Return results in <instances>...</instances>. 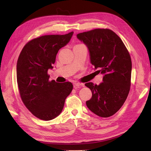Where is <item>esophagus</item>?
Wrapping results in <instances>:
<instances>
[{
	"mask_svg": "<svg viewBox=\"0 0 151 151\" xmlns=\"http://www.w3.org/2000/svg\"><path fill=\"white\" fill-rule=\"evenodd\" d=\"M83 84H82V83H80V82H74L73 83V86H74V88H79L80 86H81Z\"/></svg>",
	"mask_w": 151,
	"mask_h": 151,
	"instance_id": "1",
	"label": "esophagus"
}]
</instances>
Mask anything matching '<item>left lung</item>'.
<instances>
[{
	"label": "left lung",
	"instance_id": "left-lung-1",
	"mask_svg": "<svg viewBox=\"0 0 151 151\" xmlns=\"http://www.w3.org/2000/svg\"><path fill=\"white\" fill-rule=\"evenodd\" d=\"M89 50L94 69L103 75L99 85L85 84L92 92L86 105L99 117H108L119 110L129 93L132 61L121 38L113 31L98 28L76 35Z\"/></svg>",
	"mask_w": 151,
	"mask_h": 151
}]
</instances>
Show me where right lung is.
I'll return each instance as SVG.
<instances>
[{
  "instance_id": "add662e5",
  "label": "right lung",
  "mask_w": 151,
  "mask_h": 151,
  "mask_svg": "<svg viewBox=\"0 0 151 151\" xmlns=\"http://www.w3.org/2000/svg\"><path fill=\"white\" fill-rule=\"evenodd\" d=\"M73 32L65 35H47L25 45L17 63V81L22 102L36 117L50 121L62 112L72 83L49 81L58 50L68 43Z\"/></svg>"
}]
</instances>
